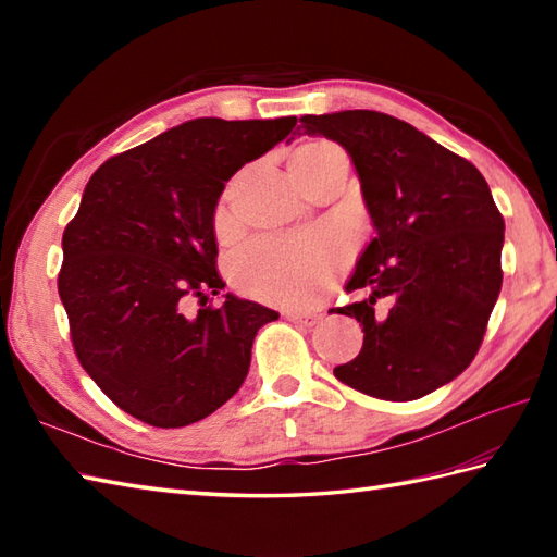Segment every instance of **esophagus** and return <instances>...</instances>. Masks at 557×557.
Segmentation results:
<instances>
[{"label":"esophagus","mask_w":557,"mask_h":557,"mask_svg":"<svg viewBox=\"0 0 557 557\" xmlns=\"http://www.w3.org/2000/svg\"><path fill=\"white\" fill-rule=\"evenodd\" d=\"M287 318L292 323H297L301 327H313L315 323L323 321V313L321 311H289Z\"/></svg>","instance_id":"obj_1"}]
</instances>
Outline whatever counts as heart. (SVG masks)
<instances>
[{
  "instance_id": "1",
  "label": "heart",
  "mask_w": 557,
  "mask_h": 557,
  "mask_svg": "<svg viewBox=\"0 0 557 557\" xmlns=\"http://www.w3.org/2000/svg\"><path fill=\"white\" fill-rule=\"evenodd\" d=\"M335 148L327 140H309L289 158V170H315ZM345 258V244L335 232L309 230L287 236H265L244 246L232 263L234 285L282 306H304L333 285Z\"/></svg>"
}]
</instances>
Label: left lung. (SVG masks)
<instances>
[{
	"label": "left lung",
	"mask_w": 557,
	"mask_h": 557,
	"mask_svg": "<svg viewBox=\"0 0 557 557\" xmlns=\"http://www.w3.org/2000/svg\"><path fill=\"white\" fill-rule=\"evenodd\" d=\"M297 136L347 150L375 236L345 289L369 297L339 306L363 325L359 357L342 383L381 399H419L476 357L503 270L505 222L483 174L411 124L373 110L306 114ZM385 298L387 314L374 311Z\"/></svg>",
	"instance_id": "obj_1"
}]
</instances>
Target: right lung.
I'll use <instances>...</instances> for the list:
<instances>
[{
	"label": "right lung",
	"instance_id": "add662e5",
	"mask_svg": "<svg viewBox=\"0 0 557 557\" xmlns=\"http://www.w3.org/2000/svg\"><path fill=\"white\" fill-rule=\"evenodd\" d=\"M294 126L297 116H198L110 158L83 188L62 236L59 299L81 366L132 417L182 429L242 387L258 327L280 313L232 292L191 318L184 301L224 289L215 270L224 182Z\"/></svg>",
	"mask_w": 557,
	"mask_h": 557
}]
</instances>
